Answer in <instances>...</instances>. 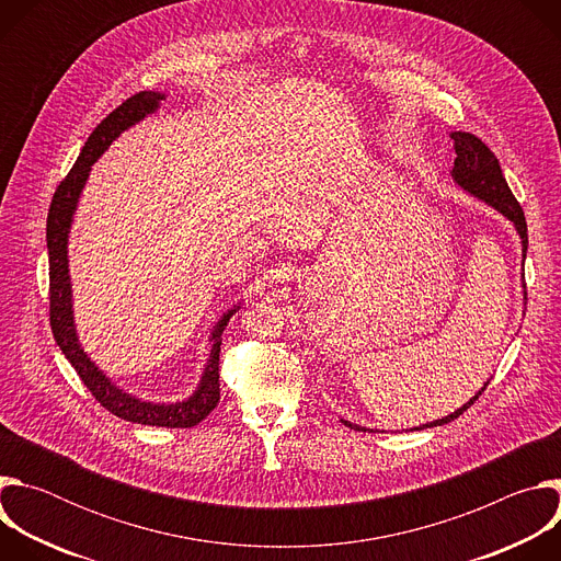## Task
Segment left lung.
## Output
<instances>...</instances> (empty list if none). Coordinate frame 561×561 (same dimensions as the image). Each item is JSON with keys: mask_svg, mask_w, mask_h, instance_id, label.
<instances>
[{"mask_svg": "<svg viewBox=\"0 0 561 561\" xmlns=\"http://www.w3.org/2000/svg\"><path fill=\"white\" fill-rule=\"evenodd\" d=\"M453 141H455V167H453V180L463 188L468 191L470 195L479 197L482 202H486L489 206H493L495 210H500L506 219H511L522 237V251H524V257H526V249H528V228H526V217H524V210L519 206V202L515 199V195L511 193L504 175H502V169H500V162L495 152L470 133H450ZM489 381L484 383V388L479 390L470 402H466L461 409H457L455 413H450L448 417H442V420H435L431 424H424L420 428H413V431H422V428H433V426H442V424H448L453 420H457L463 411H468L479 394H482L486 390ZM346 426L355 428V431H364L362 426L357 424H351L346 420H342Z\"/></svg>", "mask_w": 561, "mask_h": 561, "instance_id": "8db88e82", "label": "left lung"}]
</instances>
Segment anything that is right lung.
<instances>
[{"instance_id": "1", "label": "right lung", "mask_w": 561, "mask_h": 561, "mask_svg": "<svg viewBox=\"0 0 561 561\" xmlns=\"http://www.w3.org/2000/svg\"><path fill=\"white\" fill-rule=\"evenodd\" d=\"M164 100L162 93L141 91L119 104L102 124L91 133L89 141L79 152L77 162L70 173L57 186L48 219H46V247H48V279H50V329L57 346L77 370L79 379L93 392L98 402L113 415L144 426H164V428H191L197 426L208 413L219 404V346L221 333L228 324L230 314L239 308L228 310L210 333V357L206 362L202 381L197 390L178 404H152L117 388L79 346L75 322H72V297H70V277H68V230L72 224V213L77 208L79 193H82L91 167L98 162L100 154L111 146V141L146 115L154 113L159 102Z\"/></svg>"}]
</instances>
